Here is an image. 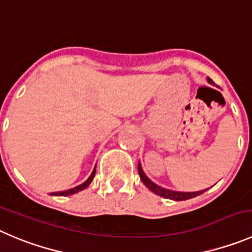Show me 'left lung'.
Here are the masks:
<instances>
[{"label": "left lung", "mask_w": 252, "mask_h": 252, "mask_svg": "<svg viewBox=\"0 0 252 252\" xmlns=\"http://www.w3.org/2000/svg\"><path fill=\"white\" fill-rule=\"evenodd\" d=\"M208 81L210 82V79L208 78ZM138 173H139L140 179H142V182L144 183L145 187H147L148 189H150L153 192H155V194L160 195V196L166 197V199H171V200H176V201L188 200V199H191V197L197 196V195L203 194V192L205 191V190H200V191H196V192H180V191H173V190L164 189V188L154 184L150 179H148V176L145 175L144 171H143L140 163L138 164Z\"/></svg>", "instance_id": "8db88e82"}]
</instances>
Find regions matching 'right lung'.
Wrapping results in <instances>:
<instances>
[{
    "mask_svg": "<svg viewBox=\"0 0 252 252\" xmlns=\"http://www.w3.org/2000/svg\"><path fill=\"white\" fill-rule=\"evenodd\" d=\"M94 175H95V168H94L93 173L91 174V176H89L88 179H87L86 182L83 183V184L78 185V187H76V188H73V189H69V190H64V191L52 192L51 195H56V196H67V195H70V194H76V192H78V191H81V190L86 189V188L88 187L89 184H91V183H92V180H93V178H94Z\"/></svg>",
    "mask_w": 252,
    "mask_h": 252,
    "instance_id": "right-lung-1",
    "label": "right lung"
}]
</instances>
